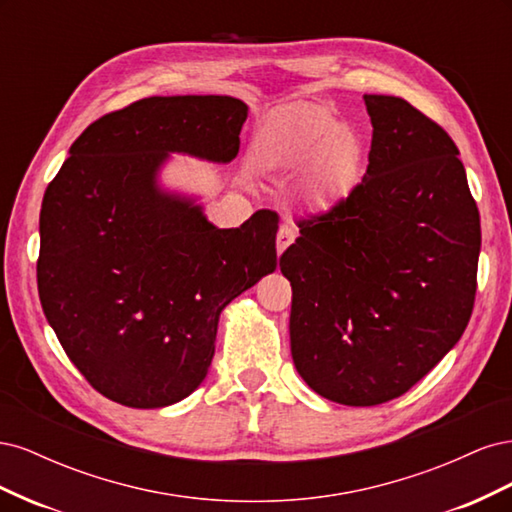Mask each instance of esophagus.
<instances>
[{"instance_id": "esophagus-1", "label": "esophagus", "mask_w": 512, "mask_h": 512, "mask_svg": "<svg viewBox=\"0 0 512 512\" xmlns=\"http://www.w3.org/2000/svg\"><path fill=\"white\" fill-rule=\"evenodd\" d=\"M292 243H294V228L288 226V224H282L280 230H277V243H275L277 254L282 256Z\"/></svg>"}]
</instances>
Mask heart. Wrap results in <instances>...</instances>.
<instances>
[{"label": "heart", "mask_w": 512, "mask_h": 512, "mask_svg": "<svg viewBox=\"0 0 512 512\" xmlns=\"http://www.w3.org/2000/svg\"><path fill=\"white\" fill-rule=\"evenodd\" d=\"M363 160V138L318 104L280 108L260 123L254 138L260 170L292 175L303 168L299 194L305 207L316 211L354 188Z\"/></svg>", "instance_id": "heart-1"}]
</instances>
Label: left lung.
Returning <instances> with one entry per match:
<instances>
[{
  "label": "left lung",
  "mask_w": 512,
  "mask_h": 512,
  "mask_svg": "<svg viewBox=\"0 0 512 512\" xmlns=\"http://www.w3.org/2000/svg\"><path fill=\"white\" fill-rule=\"evenodd\" d=\"M363 181L299 222L280 258L290 352L309 389L344 406L404 395L453 350L476 294L480 218L459 149L395 96H363Z\"/></svg>",
  "instance_id": "obj_1"
}]
</instances>
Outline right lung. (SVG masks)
I'll return each instance as SVG.
<instances>
[{"mask_svg": "<svg viewBox=\"0 0 512 512\" xmlns=\"http://www.w3.org/2000/svg\"><path fill=\"white\" fill-rule=\"evenodd\" d=\"M245 119L230 96L138 100L91 123L44 192V316L87 382L121 406L192 395L222 309L277 267L275 213L218 228L200 194L162 181L175 153L235 160Z\"/></svg>", "mask_w": 512, "mask_h": 512, "instance_id": "right-lung-1", "label": "right lung"}]
</instances>
